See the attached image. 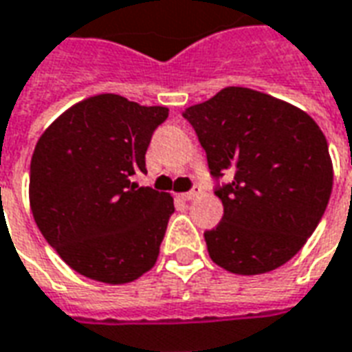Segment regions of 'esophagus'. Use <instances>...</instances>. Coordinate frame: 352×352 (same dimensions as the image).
Listing matches in <instances>:
<instances>
[{
	"instance_id": "esophagus-1",
	"label": "esophagus",
	"mask_w": 352,
	"mask_h": 352,
	"mask_svg": "<svg viewBox=\"0 0 352 352\" xmlns=\"http://www.w3.org/2000/svg\"><path fill=\"white\" fill-rule=\"evenodd\" d=\"M200 192H201L200 188H198V186H194L190 192L181 194V198H183V200H186V201H190V200H194V198H198V196H200Z\"/></svg>"
}]
</instances>
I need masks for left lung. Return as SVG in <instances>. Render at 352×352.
<instances>
[{
    "instance_id": "obj_1",
    "label": "left lung",
    "mask_w": 352,
    "mask_h": 352,
    "mask_svg": "<svg viewBox=\"0 0 352 352\" xmlns=\"http://www.w3.org/2000/svg\"><path fill=\"white\" fill-rule=\"evenodd\" d=\"M223 219L204 232L211 261L232 274H263L296 255L318 227L333 186L328 141L305 110L250 87H225L188 107Z\"/></svg>"
}]
</instances>
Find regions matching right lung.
<instances>
[{"instance_id":"obj_1","label":"right lung","mask_w":352,"mask_h":352,"mask_svg":"<svg viewBox=\"0 0 352 352\" xmlns=\"http://www.w3.org/2000/svg\"><path fill=\"white\" fill-rule=\"evenodd\" d=\"M169 108L100 93L41 133L30 162V210L43 238L85 278L127 284L156 265L173 198L133 177Z\"/></svg>"}]
</instances>
